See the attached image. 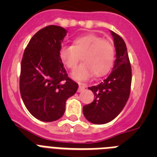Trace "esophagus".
Wrapping results in <instances>:
<instances>
[{
	"instance_id": "esophagus-1",
	"label": "esophagus",
	"mask_w": 157,
	"mask_h": 157,
	"mask_svg": "<svg viewBox=\"0 0 157 157\" xmlns=\"http://www.w3.org/2000/svg\"><path fill=\"white\" fill-rule=\"evenodd\" d=\"M86 87V84L79 83V86H78V92H81V91L83 90Z\"/></svg>"
}]
</instances>
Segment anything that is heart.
<instances>
[{"mask_svg":"<svg viewBox=\"0 0 157 157\" xmlns=\"http://www.w3.org/2000/svg\"><path fill=\"white\" fill-rule=\"evenodd\" d=\"M59 56L71 70L75 68L82 56L83 63L72 73V77L78 81H85L94 74L101 77L110 71L115 61V48L109 40L90 33L76 37L73 45H62Z\"/></svg>","mask_w":157,"mask_h":157,"instance_id":"heart-1","label":"heart"}]
</instances>
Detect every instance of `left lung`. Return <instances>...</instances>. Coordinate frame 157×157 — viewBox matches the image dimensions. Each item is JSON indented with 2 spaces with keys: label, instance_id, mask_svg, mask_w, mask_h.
Returning <instances> with one entry per match:
<instances>
[{
  "label": "left lung",
  "instance_id": "1",
  "mask_svg": "<svg viewBox=\"0 0 157 157\" xmlns=\"http://www.w3.org/2000/svg\"><path fill=\"white\" fill-rule=\"evenodd\" d=\"M116 51L112 71L98 86L89 87L94 94L92 103L83 106V115L94 124H105L120 114L127 104L131 86V67L125 41L111 30Z\"/></svg>",
  "mask_w": 157,
  "mask_h": 157
}]
</instances>
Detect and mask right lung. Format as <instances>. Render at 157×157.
<instances>
[{
  "mask_svg": "<svg viewBox=\"0 0 157 157\" xmlns=\"http://www.w3.org/2000/svg\"><path fill=\"white\" fill-rule=\"evenodd\" d=\"M67 31L50 25L41 29L29 41L21 62L19 90L32 116L43 122L59 120L66 101L78 85L71 79L59 56Z\"/></svg>",
  "mask_w": 157,
  "mask_h": 157,
  "instance_id": "1",
  "label": "right lung"
}]
</instances>
